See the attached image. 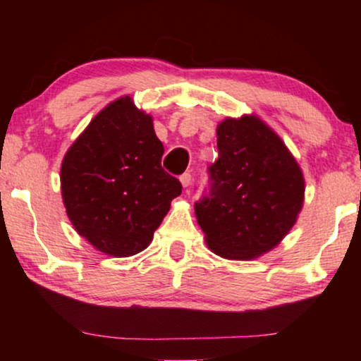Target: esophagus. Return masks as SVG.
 <instances>
[{"mask_svg": "<svg viewBox=\"0 0 361 361\" xmlns=\"http://www.w3.org/2000/svg\"><path fill=\"white\" fill-rule=\"evenodd\" d=\"M180 182H182V185H184V187H189V185L192 184V176H190V172H184V174L180 176Z\"/></svg>", "mask_w": 361, "mask_h": 361, "instance_id": "1", "label": "esophagus"}]
</instances>
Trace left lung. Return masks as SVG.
I'll list each match as a JSON object with an SVG mask.
<instances>
[{"instance_id":"left-lung-1","label":"left lung","mask_w":361,"mask_h":361,"mask_svg":"<svg viewBox=\"0 0 361 361\" xmlns=\"http://www.w3.org/2000/svg\"><path fill=\"white\" fill-rule=\"evenodd\" d=\"M219 159L194 204L209 248L251 259L274 248L302 209L304 177L284 142L255 116L226 118L216 128Z\"/></svg>"}]
</instances>
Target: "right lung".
<instances>
[{"instance_id": "1", "label": "right lung", "mask_w": 361, "mask_h": 361, "mask_svg": "<svg viewBox=\"0 0 361 361\" xmlns=\"http://www.w3.org/2000/svg\"><path fill=\"white\" fill-rule=\"evenodd\" d=\"M164 146L152 118L131 98L113 102L90 121L63 157V205L78 235L113 256L140 253L180 195L161 166Z\"/></svg>"}]
</instances>
